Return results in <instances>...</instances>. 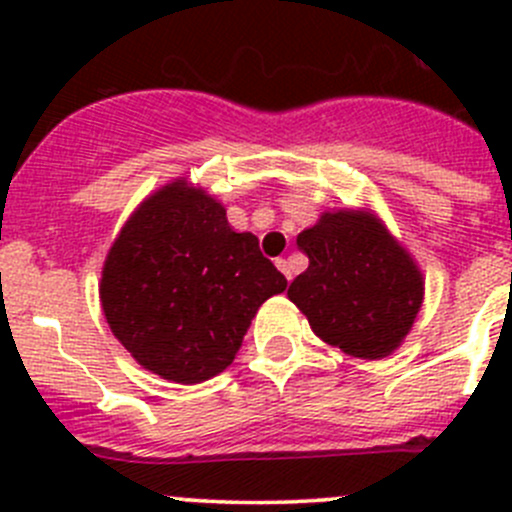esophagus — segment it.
<instances>
[{
  "label": "esophagus",
  "mask_w": 512,
  "mask_h": 512,
  "mask_svg": "<svg viewBox=\"0 0 512 512\" xmlns=\"http://www.w3.org/2000/svg\"><path fill=\"white\" fill-rule=\"evenodd\" d=\"M277 267H280V272H282V275H285L287 280L292 282L294 272H292V265H289V260H282V257H280V260H277Z\"/></svg>",
  "instance_id": "1"
}]
</instances>
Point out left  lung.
I'll use <instances>...</instances> for the list:
<instances>
[{
	"label": "left lung",
	"mask_w": 512,
	"mask_h": 512,
	"mask_svg": "<svg viewBox=\"0 0 512 512\" xmlns=\"http://www.w3.org/2000/svg\"><path fill=\"white\" fill-rule=\"evenodd\" d=\"M297 245L309 267L287 289L319 339L361 359H384L414 324L423 299L409 252L366 213H324Z\"/></svg>",
	"instance_id": "1"
}]
</instances>
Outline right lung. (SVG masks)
Returning <instances> with one entry per match:
<instances>
[{"label":"right lung","mask_w":512,"mask_h":512,"mask_svg":"<svg viewBox=\"0 0 512 512\" xmlns=\"http://www.w3.org/2000/svg\"><path fill=\"white\" fill-rule=\"evenodd\" d=\"M287 280L252 232L198 188L170 183L113 242L101 277L106 322L133 359L178 384L220 374L260 304Z\"/></svg>","instance_id":"add662e5"}]
</instances>
